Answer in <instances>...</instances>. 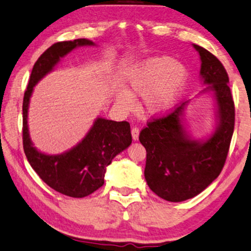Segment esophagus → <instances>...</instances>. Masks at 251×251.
I'll return each instance as SVG.
<instances>
[{"instance_id": "esophagus-1", "label": "esophagus", "mask_w": 251, "mask_h": 251, "mask_svg": "<svg viewBox=\"0 0 251 251\" xmlns=\"http://www.w3.org/2000/svg\"><path fill=\"white\" fill-rule=\"evenodd\" d=\"M138 135H140V129H138V127L133 126L132 127V137L134 141L138 140Z\"/></svg>"}]
</instances>
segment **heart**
Listing matches in <instances>:
<instances>
[{"instance_id": "b5f03b06", "label": "heart", "mask_w": 251, "mask_h": 251, "mask_svg": "<svg viewBox=\"0 0 251 251\" xmlns=\"http://www.w3.org/2000/svg\"><path fill=\"white\" fill-rule=\"evenodd\" d=\"M188 80V71L170 57H153L143 61L127 77V90L117 93L118 105L125 110L134 108L132 95L143 96V109L150 116L161 117L176 105Z\"/></svg>"}]
</instances>
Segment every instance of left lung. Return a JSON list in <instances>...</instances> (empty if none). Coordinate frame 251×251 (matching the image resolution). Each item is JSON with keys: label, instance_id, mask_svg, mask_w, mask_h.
Here are the masks:
<instances>
[{"label": "left lung", "instance_id": "obj_1", "mask_svg": "<svg viewBox=\"0 0 251 251\" xmlns=\"http://www.w3.org/2000/svg\"><path fill=\"white\" fill-rule=\"evenodd\" d=\"M201 59L200 75L212 91L218 107V127L205 142L192 140L182 125L186 104L153 118L140 133L146 150L144 176L153 192L166 201L181 202L201 193L224 169L234 128V102L229 77L210 51L193 45Z\"/></svg>", "mask_w": 251, "mask_h": 251}]
</instances>
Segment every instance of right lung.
<instances>
[{
    "instance_id": "add662e5",
    "label": "right lung",
    "mask_w": 251,
    "mask_h": 251,
    "mask_svg": "<svg viewBox=\"0 0 251 251\" xmlns=\"http://www.w3.org/2000/svg\"><path fill=\"white\" fill-rule=\"evenodd\" d=\"M81 46H94V42L87 39L57 42L40 55L31 73L22 106L23 150L27 161L51 189L71 198L87 197L102 186L107 166L132 143L128 122L97 118L86 137L68 152L47 155L32 145L27 128V109L33 87L53 69L60 58Z\"/></svg>"
}]
</instances>
